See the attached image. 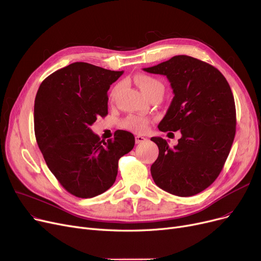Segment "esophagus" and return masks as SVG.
<instances>
[{
  "mask_svg": "<svg viewBox=\"0 0 261 261\" xmlns=\"http://www.w3.org/2000/svg\"><path fill=\"white\" fill-rule=\"evenodd\" d=\"M135 141H136L137 144H139V143H142V142L146 141V138H144L143 136L138 135V136H136V138H135Z\"/></svg>",
  "mask_w": 261,
  "mask_h": 261,
  "instance_id": "34e87169",
  "label": "esophagus"
}]
</instances>
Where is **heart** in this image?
<instances>
[{
    "label": "heart",
    "mask_w": 261,
    "mask_h": 261,
    "mask_svg": "<svg viewBox=\"0 0 261 261\" xmlns=\"http://www.w3.org/2000/svg\"><path fill=\"white\" fill-rule=\"evenodd\" d=\"M136 83L138 84V86L140 87V89L142 90V93L145 96H148L149 94L154 93L155 90L159 89V88H163V85L160 81H158L157 79L152 78L150 75H146V74H139L136 76ZM120 89V84L116 85L112 93H111V98L114 99L116 97V95L118 94V91ZM149 124V120L141 117V116H137V115H130L128 116L124 121L122 125H123L124 128L129 129V130H134L137 133H143L147 129Z\"/></svg>",
    "instance_id": "obj_1"
}]
</instances>
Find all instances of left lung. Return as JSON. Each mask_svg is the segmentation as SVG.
<instances>
[{
  "instance_id": "obj_1",
  "label": "left lung",
  "mask_w": 261,
  "mask_h": 261,
  "mask_svg": "<svg viewBox=\"0 0 261 261\" xmlns=\"http://www.w3.org/2000/svg\"><path fill=\"white\" fill-rule=\"evenodd\" d=\"M143 70L166 75L173 88L174 98L158 128L181 133L174 147L160 137L151 138L159 148L151 177L167 193L194 196L216 180L231 150L236 133L231 87L217 68L189 56Z\"/></svg>"
}]
</instances>
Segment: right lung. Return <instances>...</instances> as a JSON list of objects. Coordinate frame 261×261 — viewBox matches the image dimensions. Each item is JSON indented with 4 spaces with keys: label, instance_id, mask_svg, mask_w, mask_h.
<instances>
[{
    "label": "right lung",
    "instance_id": "add662e5",
    "mask_svg": "<svg viewBox=\"0 0 261 261\" xmlns=\"http://www.w3.org/2000/svg\"><path fill=\"white\" fill-rule=\"evenodd\" d=\"M123 71L75 62L46 78L35 100V135L50 172L68 193L93 198L116 181L119 159L135 137L117 130L101 140L90 125L107 115V90Z\"/></svg>",
    "mask_w": 261,
    "mask_h": 261
}]
</instances>
